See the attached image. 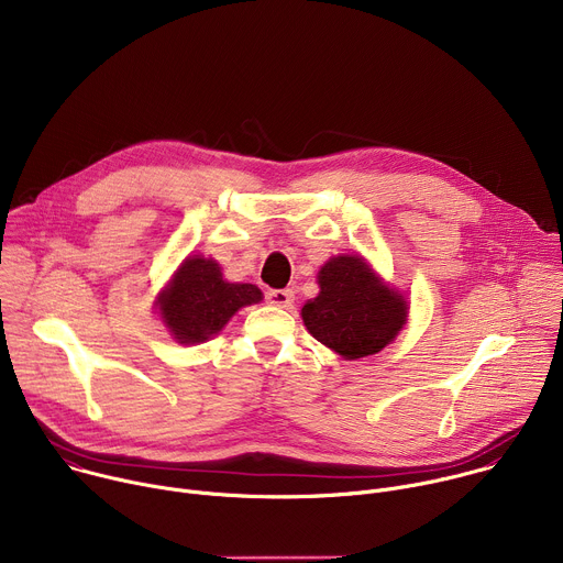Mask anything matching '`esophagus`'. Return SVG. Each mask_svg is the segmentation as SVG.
Masks as SVG:
<instances>
[{"instance_id":"34e87169","label":"esophagus","mask_w":563,"mask_h":563,"mask_svg":"<svg viewBox=\"0 0 563 563\" xmlns=\"http://www.w3.org/2000/svg\"><path fill=\"white\" fill-rule=\"evenodd\" d=\"M267 300L276 307H291L294 302V291L291 289H269Z\"/></svg>"}]
</instances>
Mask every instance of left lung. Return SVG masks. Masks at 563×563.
<instances>
[{
    "instance_id": "1",
    "label": "left lung",
    "mask_w": 563,
    "mask_h": 563,
    "mask_svg": "<svg viewBox=\"0 0 563 563\" xmlns=\"http://www.w3.org/2000/svg\"><path fill=\"white\" fill-rule=\"evenodd\" d=\"M318 296L300 309L309 334L347 361L389 345L408 320V300L361 258L336 256L318 272Z\"/></svg>"
}]
</instances>
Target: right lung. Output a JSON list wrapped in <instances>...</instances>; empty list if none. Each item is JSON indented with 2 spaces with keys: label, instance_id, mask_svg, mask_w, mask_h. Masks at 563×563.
Listing matches in <instances>:
<instances>
[{
  "label": "right lung",
  "instance_id": "right-lung-1",
  "mask_svg": "<svg viewBox=\"0 0 563 563\" xmlns=\"http://www.w3.org/2000/svg\"><path fill=\"white\" fill-rule=\"evenodd\" d=\"M263 300L250 283H227L213 258L189 256L157 296V309L172 336L183 345L216 336L240 309Z\"/></svg>",
  "mask_w": 563,
  "mask_h": 563
}]
</instances>
